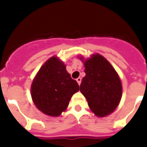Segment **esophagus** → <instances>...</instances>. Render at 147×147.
Returning <instances> with one entry per match:
<instances>
[{
	"mask_svg": "<svg viewBox=\"0 0 147 147\" xmlns=\"http://www.w3.org/2000/svg\"><path fill=\"white\" fill-rule=\"evenodd\" d=\"M76 81H77V82H78V85H80L81 82H82V78H81L80 77H78V78H76Z\"/></svg>",
	"mask_w": 147,
	"mask_h": 147,
	"instance_id": "1",
	"label": "esophagus"
}]
</instances>
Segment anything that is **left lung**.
Wrapping results in <instances>:
<instances>
[{"label":"left lung","instance_id":"left-lung-1","mask_svg":"<svg viewBox=\"0 0 147 147\" xmlns=\"http://www.w3.org/2000/svg\"><path fill=\"white\" fill-rule=\"evenodd\" d=\"M84 65L85 76L81 83V92L92 112L97 116H107L116 109L121 100L122 85L118 75L99 54L85 60Z\"/></svg>","mask_w":147,"mask_h":147}]
</instances>
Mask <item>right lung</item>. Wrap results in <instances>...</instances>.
Wrapping results in <instances>:
<instances>
[{"mask_svg":"<svg viewBox=\"0 0 147 147\" xmlns=\"http://www.w3.org/2000/svg\"><path fill=\"white\" fill-rule=\"evenodd\" d=\"M79 85L65 65L55 56L40 68L31 85V95L38 109L49 116H59L66 109Z\"/></svg>","mask_w":147,"mask_h":147,"instance_id":"1","label":"right lung"}]
</instances>
